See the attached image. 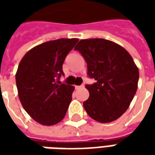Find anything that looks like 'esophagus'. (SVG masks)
<instances>
[{"instance_id": "esophagus-1", "label": "esophagus", "mask_w": 155, "mask_h": 155, "mask_svg": "<svg viewBox=\"0 0 155 155\" xmlns=\"http://www.w3.org/2000/svg\"><path fill=\"white\" fill-rule=\"evenodd\" d=\"M82 86H83V85H75V89L78 90V89H80V88H81Z\"/></svg>"}]
</instances>
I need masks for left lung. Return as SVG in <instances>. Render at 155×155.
<instances>
[{"instance_id": "1", "label": "left lung", "mask_w": 155, "mask_h": 155, "mask_svg": "<svg viewBox=\"0 0 155 155\" xmlns=\"http://www.w3.org/2000/svg\"><path fill=\"white\" fill-rule=\"evenodd\" d=\"M87 63V74L95 80L85 88L90 97L83 103L89 116L110 123L127 110L136 93L139 69L120 45L101 38L81 40L74 47Z\"/></svg>"}]
</instances>
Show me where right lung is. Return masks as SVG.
<instances>
[{"label": "right lung", "mask_w": 155, "mask_h": 155, "mask_svg": "<svg viewBox=\"0 0 155 155\" xmlns=\"http://www.w3.org/2000/svg\"><path fill=\"white\" fill-rule=\"evenodd\" d=\"M79 41L58 39L36 45L26 53L15 74L18 96L32 119L43 125L61 122L72 100L74 86L62 84V65Z\"/></svg>", "instance_id": "right-lung-1"}]
</instances>
